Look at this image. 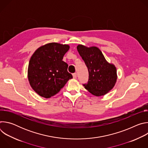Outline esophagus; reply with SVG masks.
I'll use <instances>...</instances> for the list:
<instances>
[{
  "mask_svg": "<svg viewBox=\"0 0 148 148\" xmlns=\"http://www.w3.org/2000/svg\"><path fill=\"white\" fill-rule=\"evenodd\" d=\"M73 78H77V74L76 73H74L73 74Z\"/></svg>",
  "mask_w": 148,
  "mask_h": 148,
  "instance_id": "34e87169",
  "label": "esophagus"
}]
</instances>
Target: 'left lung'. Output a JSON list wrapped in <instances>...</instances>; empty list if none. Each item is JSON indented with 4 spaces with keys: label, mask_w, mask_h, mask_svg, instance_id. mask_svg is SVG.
Masks as SVG:
<instances>
[{
    "label": "left lung",
    "mask_w": 148,
    "mask_h": 148,
    "mask_svg": "<svg viewBox=\"0 0 148 148\" xmlns=\"http://www.w3.org/2000/svg\"><path fill=\"white\" fill-rule=\"evenodd\" d=\"M77 49L89 73L88 82L83 86L95 96L107 94L116 82L118 76L115 66L108 62L102 51L95 46L88 47L79 45Z\"/></svg>",
    "instance_id": "1"
}]
</instances>
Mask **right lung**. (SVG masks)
Returning <instances> with one entry per match:
<instances>
[{
  "instance_id": "right-lung-1",
  "label": "right lung",
  "mask_w": 148,
  "mask_h": 148,
  "mask_svg": "<svg viewBox=\"0 0 148 148\" xmlns=\"http://www.w3.org/2000/svg\"><path fill=\"white\" fill-rule=\"evenodd\" d=\"M70 49L68 45L50 43L38 47L29 61L27 78L32 89L45 98L57 94L73 78L68 64L62 61Z\"/></svg>"
}]
</instances>
